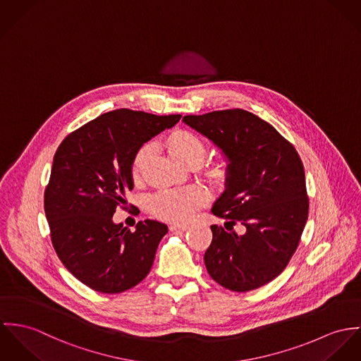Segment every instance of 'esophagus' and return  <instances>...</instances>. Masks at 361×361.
I'll return each mask as SVG.
<instances>
[{
  "label": "esophagus",
  "instance_id": "34e87169",
  "mask_svg": "<svg viewBox=\"0 0 361 361\" xmlns=\"http://www.w3.org/2000/svg\"><path fill=\"white\" fill-rule=\"evenodd\" d=\"M169 230L170 231H187L188 226H184V224H170Z\"/></svg>",
  "mask_w": 361,
  "mask_h": 361
}]
</instances>
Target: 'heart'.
Listing matches in <instances>:
<instances>
[{
  "label": "heart",
  "instance_id": "1",
  "mask_svg": "<svg viewBox=\"0 0 361 361\" xmlns=\"http://www.w3.org/2000/svg\"><path fill=\"white\" fill-rule=\"evenodd\" d=\"M166 148L176 159L188 166H195L206 155V144L197 134L187 130H174L166 138ZM152 154V145L141 147L131 161V177L138 181L142 177L145 164ZM228 163L224 159L209 163L204 167V174L213 183L223 184L228 178ZM204 202V192L198 187L184 188H161L154 192L148 200V207L158 219L183 223L187 221L194 212Z\"/></svg>",
  "mask_w": 361,
  "mask_h": 361
}]
</instances>
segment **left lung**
Here are the masks:
<instances>
[{"instance_id":"obj_1","label":"left lung","mask_w":361,"mask_h":361,"mask_svg":"<svg viewBox=\"0 0 361 361\" xmlns=\"http://www.w3.org/2000/svg\"><path fill=\"white\" fill-rule=\"evenodd\" d=\"M183 121L209 138L228 161L226 191L212 213L246 233L210 226L209 276L247 292L279 277L293 256L309 216L305 169L293 145L267 121L243 109L188 115Z\"/></svg>"}]
</instances>
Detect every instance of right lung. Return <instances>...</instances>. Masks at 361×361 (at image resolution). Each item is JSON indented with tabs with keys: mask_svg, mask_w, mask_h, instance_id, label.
<instances>
[{
	"mask_svg": "<svg viewBox=\"0 0 361 361\" xmlns=\"http://www.w3.org/2000/svg\"><path fill=\"white\" fill-rule=\"evenodd\" d=\"M180 119L116 109L85 123L58 147L44 192L51 240L63 266L91 289L121 293L151 271L167 226L145 220L130 231L112 217L134 187L137 151Z\"/></svg>",
	"mask_w": 361,
	"mask_h": 361,
	"instance_id": "1",
	"label": "right lung"
}]
</instances>
